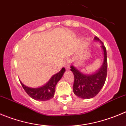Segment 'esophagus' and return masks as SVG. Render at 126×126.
I'll return each instance as SVG.
<instances>
[{
	"instance_id": "1",
	"label": "esophagus",
	"mask_w": 126,
	"mask_h": 126,
	"mask_svg": "<svg viewBox=\"0 0 126 126\" xmlns=\"http://www.w3.org/2000/svg\"><path fill=\"white\" fill-rule=\"evenodd\" d=\"M63 66H64V67L66 69V70H68V69L70 68V60H67L64 61V63H63Z\"/></svg>"
}]
</instances>
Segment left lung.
<instances>
[{"label":"left lung","mask_w":126,"mask_h":126,"mask_svg":"<svg viewBox=\"0 0 126 126\" xmlns=\"http://www.w3.org/2000/svg\"><path fill=\"white\" fill-rule=\"evenodd\" d=\"M94 41L99 42L103 54V61L101 66L96 72L84 73L71 64V70L74 75L75 81L73 90L76 96L82 99H90L96 96L101 91L105 83L107 76V54L103 42L94 36Z\"/></svg>","instance_id":"obj_1"}]
</instances>
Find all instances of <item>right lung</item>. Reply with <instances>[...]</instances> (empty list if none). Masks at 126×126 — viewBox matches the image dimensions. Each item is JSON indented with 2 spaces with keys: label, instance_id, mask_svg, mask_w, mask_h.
<instances>
[{
  "label": "right lung",
  "instance_id": "right-lung-1",
  "mask_svg": "<svg viewBox=\"0 0 126 126\" xmlns=\"http://www.w3.org/2000/svg\"><path fill=\"white\" fill-rule=\"evenodd\" d=\"M65 71V68H62L59 72L53 75L45 84L38 88H30L25 85L20 80V82L25 92L32 98L38 101H48L53 97L56 84L60 80Z\"/></svg>",
  "mask_w": 126,
  "mask_h": 126
}]
</instances>
